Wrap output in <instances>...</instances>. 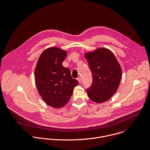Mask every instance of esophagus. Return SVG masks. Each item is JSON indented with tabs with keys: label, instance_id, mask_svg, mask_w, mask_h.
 Masks as SVG:
<instances>
[{
	"label": "esophagus",
	"instance_id": "34e87169",
	"mask_svg": "<svg viewBox=\"0 0 150 150\" xmlns=\"http://www.w3.org/2000/svg\"><path fill=\"white\" fill-rule=\"evenodd\" d=\"M77 80L79 81V83L80 84H81V78L79 77H78L77 78Z\"/></svg>",
	"mask_w": 150,
	"mask_h": 150
}]
</instances>
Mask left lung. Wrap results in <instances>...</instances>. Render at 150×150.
<instances>
[{"mask_svg": "<svg viewBox=\"0 0 150 150\" xmlns=\"http://www.w3.org/2000/svg\"><path fill=\"white\" fill-rule=\"evenodd\" d=\"M91 69L93 81L86 89L89 98L97 103L110 99L117 91L122 77V70L114 54L99 47L84 55Z\"/></svg>", "mask_w": 150, "mask_h": 150, "instance_id": "left-lung-1", "label": "left lung"}]
</instances>
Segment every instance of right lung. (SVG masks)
Instances as JSON below:
<instances>
[{"label":"right lung","instance_id":"right-lung-1","mask_svg":"<svg viewBox=\"0 0 150 150\" xmlns=\"http://www.w3.org/2000/svg\"><path fill=\"white\" fill-rule=\"evenodd\" d=\"M67 51L50 47L43 51L35 69V80L43 101L54 108H61L69 102L79 84L72 79L68 68L62 66Z\"/></svg>","mask_w":150,"mask_h":150}]
</instances>
